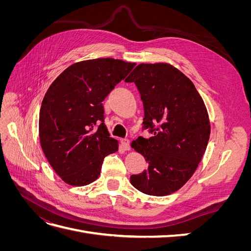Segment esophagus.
Masks as SVG:
<instances>
[{
  "mask_svg": "<svg viewBox=\"0 0 251 251\" xmlns=\"http://www.w3.org/2000/svg\"><path fill=\"white\" fill-rule=\"evenodd\" d=\"M120 142H121V146H123L124 150H126V151L130 150V140L126 138H124V139H121Z\"/></svg>",
  "mask_w": 251,
  "mask_h": 251,
  "instance_id": "34e87169",
  "label": "esophagus"
}]
</instances>
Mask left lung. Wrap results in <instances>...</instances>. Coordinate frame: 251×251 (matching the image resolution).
Wrapping results in <instances>:
<instances>
[{
	"mask_svg": "<svg viewBox=\"0 0 251 251\" xmlns=\"http://www.w3.org/2000/svg\"><path fill=\"white\" fill-rule=\"evenodd\" d=\"M126 81L137 87L143 127L154 134L131 143L149 163L146 171L132 175L131 184L150 196L171 195L191 179L206 150V107L192 80L170 64H140Z\"/></svg>",
	"mask_w": 251,
	"mask_h": 251,
	"instance_id": "left-lung-1",
	"label": "left lung"
}]
</instances>
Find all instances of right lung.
I'll use <instances>...</instances> for the list:
<instances>
[{"label": "right lung", "mask_w": 251, "mask_h": 251, "mask_svg": "<svg viewBox=\"0 0 251 251\" xmlns=\"http://www.w3.org/2000/svg\"><path fill=\"white\" fill-rule=\"evenodd\" d=\"M135 65L109 57L82 60L68 67L47 90L40 111V142L67 184L92 183L103 158L118 151V141L104 125L102 101Z\"/></svg>", "instance_id": "right-lung-1"}]
</instances>
